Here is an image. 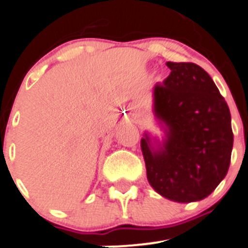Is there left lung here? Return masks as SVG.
Returning <instances> with one entry per match:
<instances>
[{
  "label": "left lung",
  "instance_id": "8db88e82",
  "mask_svg": "<svg viewBox=\"0 0 248 248\" xmlns=\"http://www.w3.org/2000/svg\"><path fill=\"white\" fill-rule=\"evenodd\" d=\"M169 77L154 85V114L165 139L154 149L141 140L147 178L161 197L177 202H199L225 177L234 135L224 97L212 78L193 62H171Z\"/></svg>",
  "mask_w": 248,
  "mask_h": 248
}]
</instances>
